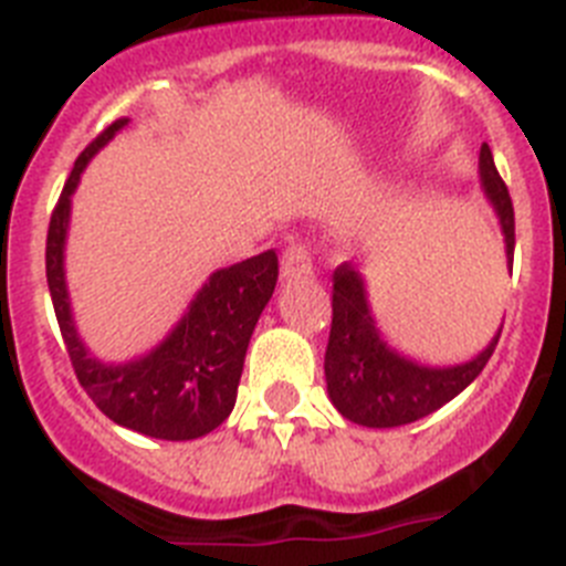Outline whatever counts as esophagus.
<instances>
[{"label":"esophagus","instance_id":"esophagus-1","mask_svg":"<svg viewBox=\"0 0 566 566\" xmlns=\"http://www.w3.org/2000/svg\"><path fill=\"white\" fill-rule=\"evenodd\" d=\"M306 274H312V252H308L306 243L292 240L286 252H283V260H280V277L297 280L306 277Z\"/></svg>","mask_w":566,"mask_h":566}]
</instances>
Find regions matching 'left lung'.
<instances>
[{
  "label": "left lung",
  "mask_w": 566,
  "mask_h": 566,
  "mask_svg": "<svg viewBox=\"0 0 566 566\" xmlns=\"http://www.w3.org/2000/svg\"><path fill=\"white\" fill-rule=\"evenodd\" d=\"M479 175H482L484 195L502 223L507 263H513V247H516L513 201L488 144H482V153H479ZM499 334L502 328L490 339L488 348L470 363L451 365V368H428L408 357H399L391 345L379 337L363 274L352 263H343L334 269L332 289V334H328L326 348L328 397L345 419L365 428H399V424L417 422L439 411L444 402H451L482 374L488 359L496 352Z\"/></svg>",
  "instance_id": "left-lung-1"
}]
</instances>
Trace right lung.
<instances>
[{"mask_svg":"<svg viewBox=\"0 0 566 566\" xmlns=\"http://www.w3.org/2000/svg\"><path fill=\"white\" fill-rule=\"evenodd\" d=\"M129 118L109 124L73 164L48 229V286L70 363L87 397L104 417L153 439L187 442L207 437L232 413L249 339L277 283L274 249L218 269L195 294L181 323L149 354L129 363H102L87 352L70 312L64 283V240L70 195L84 167Z\"/></svg>","mask_w":566,"mask_h":566,"instance_id":"right-lung-1","label":"right lung"}]
</instances>
